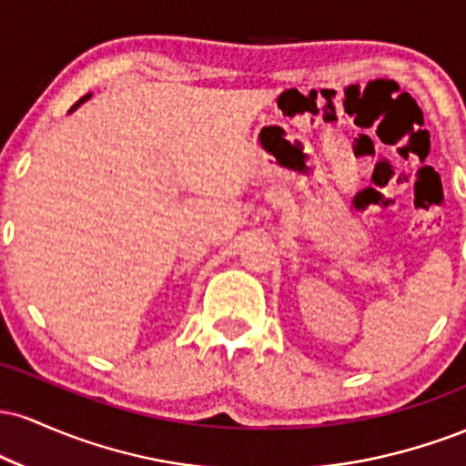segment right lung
<instances>
[{"mask_svg": "<svg viewBox=\"0 0 466 466\" xmlns=\"http://www.w3.org/2000/svg\"><path fill=\"white\" fill-rule=\"evenodd\" d=\"M87 98H89V94H87V96H83V98H80V100H78V103H76V105H74V106H72V109H76V106H78V105H80V103H85V100H87Z\"/></svg>", "mask_w": 466, "mask_h": 466, "instance_id": "1", "label": "right lung"}]
</instances>
